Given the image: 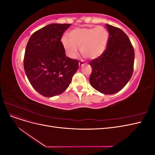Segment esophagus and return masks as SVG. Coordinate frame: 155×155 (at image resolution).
<instances>
[{
	"mask_svg": "<svg viewBox=\"0 0 155 155\" xmlns=\"http://www.w3.org/2000/svg\"><path fill=\"white\" fill-rule=\"evenodd\" d=\"M84 64H85V63H84L83 61H81L79 62V68H81V67H83Z\"/></svg>",
	"mask_w": 155,
	"mask_h": 155,
	"instance_id": "obj_1",
	"label": "esophagus"
}]
</instances>
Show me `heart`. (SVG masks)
Instances as JSON below:
<instances>
[{"mask_svg":"<svg viewBox=\"0 0 155 155\" xmlns=\"http://www.w3.org/2000/svg\"><path fill=\"white\" fill-rule=\"evenodd\" d=\"M68 38L64 37L61 39L62 46L68 57L76 58L78 47L80 46V52L83 57L96 59L105 50L109 33L103 26L76 28L69 32Z\"/></svg>","mask_w":155,"mask_h":155,"instance_id":"b5f03b06","label":"heart"}]
</instances>
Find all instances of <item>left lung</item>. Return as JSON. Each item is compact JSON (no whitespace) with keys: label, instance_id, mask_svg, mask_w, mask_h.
Returning <instances> with one entry per match:
<instances>
[{"label":"left lung","instance_id":"1","mask_svg":"<svg viewBox=\"0 0 155 155\" xmlns=\"http://www.w3.org/2000/svg\"><path fill=\"white\" fill-rule=\"evenodd\" d=\"M109 36L107 48L99 58L92 59L89 81L105 94L120 91L133 73L134 51L128 36L121 29L106 24Z\"/></svg>","mask_w":155,"mask_h":155}]
</instances>
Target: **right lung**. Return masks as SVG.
I'll use <instances>...</instances> for the list:
<instances>
[{
	"label": "right lung",
	"mask_w": 155,
	"mask_h": 155,
	"mask_svg": "<svg viewBox=\"0 0 155 155\" xmlns=\"http://www.w3.org/2000/svg\"><path fill=\"white\" fill-rule=\"evenodd\" d=\"M71 24H50L36 31L28 42L24 68L35 90L45 97L62 94L79 68V61L65 55L63 33Z\"/></svg>",
	"instance_id": "add662e5"
}]
</instances>
